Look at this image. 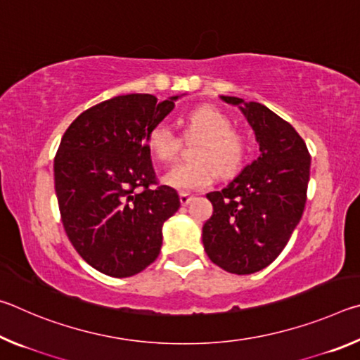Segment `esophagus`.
Here are the masks:
<instances>
[{"label":"esophagus","instance_id":"34e87169","mask_svg":"<svg viewBox=\"0 0 360 360\" xmlns=\"http://www.w3.org/2000/svg\"><path fill=\"white\" fill-rule=\"evenodd\" d=\"M179 200H181V205H188L193 200V195H191V193H186V192H181L179 193Z\"/></svg>","mask_w":360,"mask_h":360}]
</instances>
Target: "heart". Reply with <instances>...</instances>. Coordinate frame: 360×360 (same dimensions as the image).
<instances>
[{
    "label": "heart",
    "mask_w": 360,
    "mask_h": 360,
    "mask_svg": "<svg viewBox=\"0 0 360 360\" xmlns=\"http://www.w3.org/2000/svg\"><path fill=\"white\" fill-rule=\"evenodd\" d=\"M187 135L198 139L193 146L195 162L181 163L163 174L167 186L182 192L200 191L212 184L216 169L221 174L238 172L248 155V141L231 130L229 115L214 106H200L187 115ZM149 148L158 160L173 162L179 150V139L167 122L155 125L148 136Z\"/></svg>",
    "instance_id": "b5f03b06"
}]
</instances>
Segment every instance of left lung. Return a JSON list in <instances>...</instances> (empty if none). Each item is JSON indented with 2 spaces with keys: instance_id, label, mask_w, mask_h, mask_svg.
I'll list each match as a JSON object with an SVG mask.
<instances>
[{
  "instance_id": "8db88e82",
  "label": "left lung",
  "mask_w": 360,
  "mask_h": 360,
  "mask_svg": "<svg viewBox=\"0 0 360 360\" xmlns=\"http://www.w3.org/2000/svg\"><path fill=\"white\" fill-rule=\"evenodd\" d=\"M219 98L240 108L260 154L227 187L206 195L214 211L202 240L212 264L251 275L281 254L300 222L311 158L294 127L271 109L236 96Z\"/></svg>"
}]
</instances>
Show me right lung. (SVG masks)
<instances>
[{"mask_svg":"<svg viewBox=\"0 0 360 360\" xmlns=\"http://www.w3.org/2000/svg\"><path fill=\"white\" fill-rule=\"evenodd\" d=\"M182 95L114 96L84 111L65 131L53 162L66 235L95 270L129 278L154 262L162 227L179 210L173 187L157 186L149 131Z\"/></svg>","mask_w":360,"mask_h":360,"instance_id":"obj_1","label":"right lung"}]
</instances>
